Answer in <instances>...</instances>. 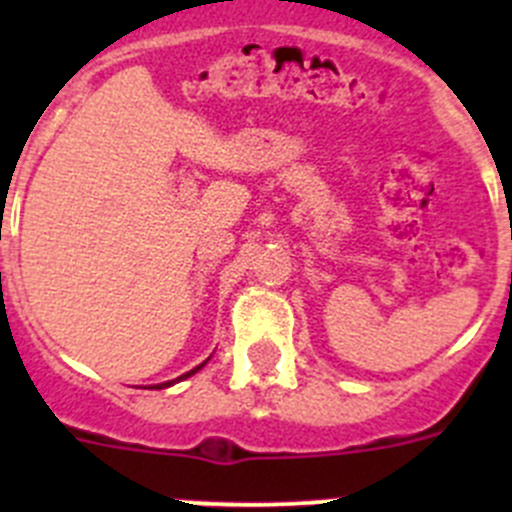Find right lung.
<instances>
[{"mask_svg": "<svg viewBox=\"0 0 512 512\" xmlns=\"http://www.w3.org/2000/svg\"><path fill=\"white\" fill-rule=\"evenodd\" d=\"M208 364V359L203 361V364H198L195 366V369H190V371H185L183 376H178V379H173V381H163V384H156V386H151V389H168V386H173V384H178V381H183V379H188V376H193V374H198L200 369H203V366Z\"/></svg>", "mask_w": 512, "mask_h": 512, "instance_id": "obj_1", "label": "right lung"}]
</instances>
